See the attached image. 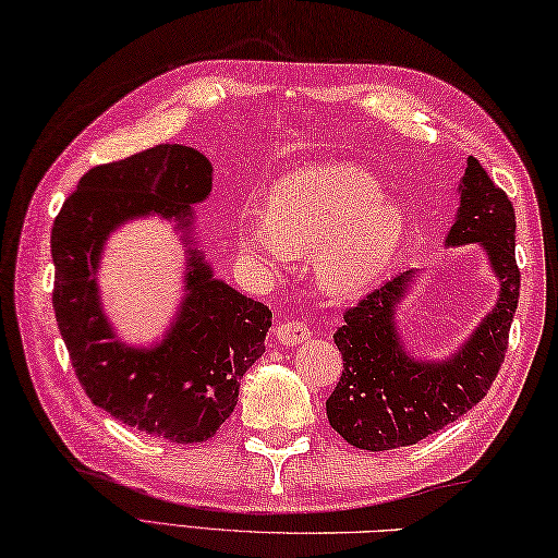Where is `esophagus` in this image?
Segmentation results:
<instances>
[{
    "label": "esophagus",
    "instance_id": "obj_1",
    "mask_svg": "<svg viewBox=\"0 0 558 558\" xmlns=\"http://www.w3.org/2000/svg\"><path fill=\"white\" fill-rule=\"evenodd\" d=\"M272 333H276V338L282 342V345L294 348V345H300V342L310 338L312 330L304 322H300V318H280Z\"/></svg>",
    "mask_w": 558,
    "mask_h": 558
}]
</instances>
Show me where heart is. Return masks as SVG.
<instances>
[{"label":"heart","instance_id":"heart-1","mask_svg":"<svg viewBox=\"0 0 558 558\" xmlns=\"http://www.w3.org/2000/svg\"><path fill=\"white\" fill-rule=\"evenodd\" d=\"M405 213L352 165H314L270 186L264 218L236 225L240 252L280 270L290 256L314 254L316 280L328 294L366 290L396 256Z\"/></svg>","mask_w":558,"mask_h":558}]
</instances>
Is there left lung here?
Wrapping results in <instances>:
<instances>
[{
	"instance_id": "1",
	"label": "left lung",
	"mask_w": 558,
	"mask_h": 558,
	"mask_svg": "<svg viewBox=\"0 0 558 558\" xmlns=\"http://www.w3.org/2000/svg\"><path fill=\"white\" fill-rule=\"evenodd\" d=\"M458 194L460 208L446 246L480 242L499 278V300L462 348L441 362L417 360L398 333L396 306L414 270L390 278L348 310L345 324L333 333L342 376L326 400V414L352 446L390 450L422 441L475 408L501 369L520 294L515 210L472 156Z\"/></svg>"
}]
</instances>
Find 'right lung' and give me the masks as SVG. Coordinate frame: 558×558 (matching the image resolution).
<instances>
[{"label":"right lung","mask_w":558,"mask_h":558,"mask_svg":"<svg viewBox=\"0 0 558 558\" xmlns=\"http://www.w3.org/2000/svg\"><path fill=\"white\" fill-rule=\"evenodd\" d=\"M213 168L204 153L162 144L81 177L52 228L59 333L78 384L114 420L172 444H201L230 417L240 381L266 352L270 310L213 276L198 246H186L184 300L168 333L150 348L114 338L98 294L102 246L126 220L150 216L194 232Z\"/></svg>","instance_id":"1"}]
</instances>
